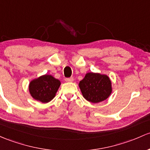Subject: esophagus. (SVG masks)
Listing matches in <instances>:
<instances>
[{"instance_id": "1", "label": "esophagus", "mask_w": 150, "mask_h": 150, "mask_svg": "<svg viewBox=\"0 0 150 150\" xmlns=\"http://www.w3.org/2000/svg\"><path fill=\"white\" fill-rule=\"evenodd\" d=\"M74 80L73 78H65V81L67 82V83H70V82H72Z\"/></svg>"}]
</instances>
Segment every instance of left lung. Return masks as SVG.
<instances>
[{
  "label": "left lung",
  "instance_id": "1",
  "mask_svg": "<svg viewBox=\"0 0 150 150\" xmlns=\"http://www.w3.org/2000/svg\"><path fill=\"white\" fill-rule=\"evenodd\" d=\"M78 86L85 99L93 103L106 100L113 91L112 83L109 77L98 72L86 73Z\"/></svg>",
  "mask_w": 150,
  "mask_h": 150
}]
</instances>
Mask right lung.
Here are the masks:
<instances>
[{
	"mask_svg": "<svg viewBox=\"0 0 150 150\" xmlns=\"http://www.w3.org/2000/svg\"><path fill=\"white\" fill-rule=\"evenodd\" d=\"M61 83L51 75H43L31 80L29 91L31 97L37 101L48 103L56 96Z\"/></svg>",
	"mask_w": 150,
	"mask_h": 150,
	"instance_id": "obj_1",
	"label": "right lung"
}]
</instances>
